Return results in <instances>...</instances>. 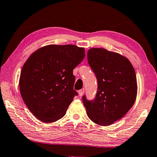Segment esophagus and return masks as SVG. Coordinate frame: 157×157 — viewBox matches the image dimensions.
Masks as SVG:
<instances>
[{"instance_id": "obj_1", "label": "esophagus", "mask_w": 157, "mask_h": 157, "mask_svg": "<svg viewBox=\"0 0 157 157\" xmlns=\"http://www.w3.org/2000/svg\"><path fill=\"white\" fill-rule=\"evenodd\" d=\"M84 89H82L78 91V94H79V96H82L84 94Z\"/></svg>"}]
</instances>
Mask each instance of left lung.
<instances>
[{"mask_svg": "<svg viewBox=\"0 0 157 157\" xmlns=\"http://www.w3.org/2000/svg\"><path fill=\"white\" fill-rule=\"evenodd\" d=\"M87 59L96 76L98 90L92 100L83 95L84 105L94 123L109 125L123 118L134 104L136 73L125 57L104 48L89 49Z\"/></svg>", "mask_w": 157, "mask_h": 157, "instance_id": "1", "label": "left lung"}]
</instances>
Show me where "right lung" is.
I'll return each mask as SVG.
<instances>
[{
    "label": "right lung",
    "instance_id": "1",
    "mask_svg": "<svg viewBox=\"0 0 157 157\" xmlns=\"http://www.w3.org/2000/svg\"><path fill=\"white\" fill-rule=\"evenodd\" d=\"M84 57V48L75 45H48L29 57L21 72L20 92L39 120L52 123L64 116L78 95L73 71Z\"/></svg>",
    "mask_w": 157,
    "mask_h": 157
}]
</instances>
